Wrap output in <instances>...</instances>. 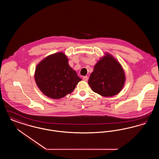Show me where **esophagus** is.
Listing matches in <instances>:
<instances>
[{"label":"esophagus","instance_id":"esophagus-1","mask_svg":"<svg viewBox=\"0 0 159 159\" xmlns=\"http://www.w3.org/2000/svg\"><path fill=\"white\" fill-rule=\"evenodd\" d=\"M83 80L84 81H87L88 80V76H84L83 77Z\"/></svg>","mask_w":159,"mask_h":159}]
</instances>
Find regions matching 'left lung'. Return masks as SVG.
Here are the masks:
<instances>
[{
	"instance_id": "obj_1",
	"label": "left lung",
	"mask_w": 159,
	"mask_h": 159,
	"mask_svg": "<svg viewBox=\"0 0 159 159\" xmlns=\"http://www.w3.org/2000/svg\"><path fill=\"white\" fill-rule=\"evenodd\" d=\"M125 82V75L121 65L107 53L95 66L88 84L94 92L110 97L120 92Z\"/></svg>"
}]
</instances>
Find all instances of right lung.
<instances>
[{
  "label": "right lung",
  "instance_id": "obj_1",
  "mask_svg": "<svg viewBox=\"0 0 159 159\" xmlns=\"http://www.w3.org/2000/svg\"><path fill=\"white\" fill-rule=\"evenodd\" d=\"M62 52L47 57L38 64L34 79L40 90L53 99L62 98L71 93L82 79L68 65Z\"/></svg>",
  "mask_w": 159,
  "mask_h": 159
}]
</instances>
